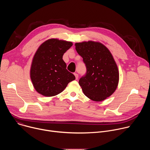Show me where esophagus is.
I'll return each mask as SVG.
<instances>
[{
	"label": "esophagus",
	"instance_id": "esophagus-1",
	"mask_svg": "<svg viewBox=\"0 0 150 150\" xmlns=\"http://www.w3.org/2000/svg\"><path fill=\"white\" fill-rule=\"evenodd\" d=\"M74 74L75 76L76 79H78V74H76V73H74Z\"/></svg>",
	"mask_w": 150,
	"mask_h": 150
}]
</instances>
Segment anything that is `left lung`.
Listing matches in <instances>:
<instances>
[{
    "instance_id": "8db88e82",
    "label": "left lung",
    "mask_w": 150,
    "mask_h": 150,
    "mask_svg": "<svg viewBox=\"0 0 150 150\" xmlns=\"http://www.w3.org/2000/svg\"><path fill=\"white\" fill-rule=\"evenodd\" d=\"M75 45L87 69L86 74L79 80L83 94L95 101L110 97L117 88L119 74L109 49L100 42L92 41Z\"/></svg>"
}]
</instances>
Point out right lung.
<instances>
[{
    "label": "right lung",
    "instance_id": "add662e5",
    "mask_svg": "<svg viewBox=\"0 0 150 150\" xmlns=\"http://www.w3.org/2000/svg\"><path fill=\"white\" fill-rule=\"evenodd\" d=\"M72 42L56 38L49 39L41 44L33 59L30 77L35 90L46 97L62 93L68 83L75 79L67 69L63 55Z\"/></svg>",
    "mask_w": 150,
    "mask_h": 150
}]
</instances>
